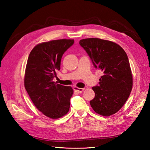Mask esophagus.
<instances>
[{
    "mask_svg": "<svg viewBox=\"0 0 150 150\" xmlns=\"http://www.w3.org/2000/svg\"><path fill=\"white\" fill-rule=\"evenodd\" d=\"M73 90H74V91L78 92V93H81L82 91H83L84 90V88H77V87H73Z\"/></svg>",
    "mask_w": 150,
    "mask_h": 150,
    "instance_id": "1",
    "label": "esophagus"
}]
</instances>
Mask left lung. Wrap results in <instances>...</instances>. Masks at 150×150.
I'll return each mask as SVG.
<instances>
[{
  "label": "left lung",
  "mask_w": 150,
  "mask_h": 150,
  "mask_svg": "<svg viewBox=\"0 0 150 150\" xmlns=\"http://www.w3.org/2000/svg\"><path fill=\"white\" fill-rule=\"evenodd\" d=\"M79 44L90 56L95 68L104 73L98 86L92 88L95 96L90 100L91 106L100 115H113L128 100L133 86L127 54L119 44L98 38L82 39Z\"/></svg>",
  "instance_id": "1"
}]
</instances>
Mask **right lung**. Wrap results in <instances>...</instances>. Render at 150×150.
<instances>
[{
  "mask_svg": "<svg viewBox=\"0 0 150 150\" xmlns=\"http://www.w3.org/2000/svg\"><path fill=\"white\" fill-rule=\"evenodd\" d=\"M74 43L73 39L51 40L37 44L28 57L24 86L35 106L44 115L56 119L69 111L71 86L53 81L56 70L60 69L64 53Z\"/></svg>",
  "mask_w": 150,
  "mask_h": 150,
  "instance_id": "1",
  "label": "right lung"
}]
</instances>
